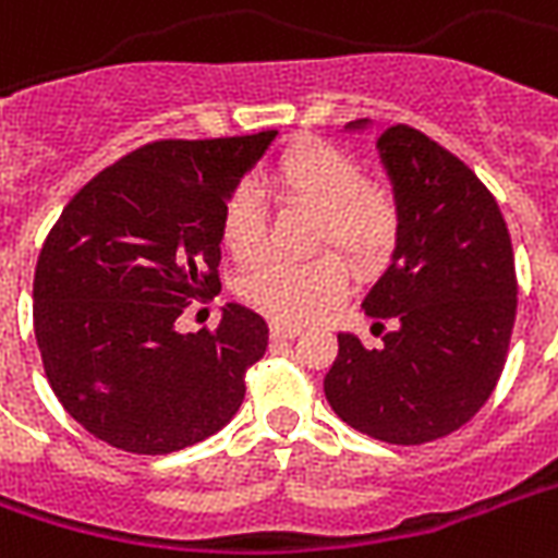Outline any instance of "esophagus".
I'll return each instance as SVG.
<instances>
[{
	"label": "esophagus",
	"mask_w": 558,
	"mask_h": 558,
	"mask_svg": "<svg viewBox=\"0 0 558 558\" xmlns=\"http://www.w3.org/2000/svg\"><path fill=\"white\" fill-rule=\"evenodd\" d=\"M301 333V327L287 325V322H271V336L275 339H292V336Z\"/></svg>",
	"instance_id": "obj_1"
}]
</instances>
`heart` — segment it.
I'll return each instance as SVG.
<instances>
[{
  "mask_svg": "<svg viewBox=\"0 0 558 558\" xmlns=\"http://www.w3.org/2000/svg\"><path fill=\"white\" fill-rule=\"evenodd\" d=\"M263 181L278 202L322 213L318 248H339L354 269H380L398 245L401 210L395 195L368 184L363 163L322 140H301L283 148ZM219 233L236 263L260 260L269 245V210L257 190L236 186L225 198ZM345 289V263L336 254H322L307 263H263L242 280L240 292L245 304L275 322L304 325L336 307Z\"/></svg>",
  "mask_w": 558,
  "mask_h": 558,
  "instance_id": "obj_1",
  "label": "heart"
}]
</instances>
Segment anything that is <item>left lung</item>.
<instances>
[{
  "label": "left lung",
  "instance_id": "1",
  "mask_svg": "<svg viewBox=\"0 0 558 558\" xmlns=\"http://www.w3.org/2000/svg\"><path fill=\"white\" fill-rule=\"evenodd\" d=\"M348 128H365V119ZM401 236L365 295L393 322L380 348L339 333L325 398L354 430L424 445L459 430L495 392L515 325L518 280L504 213L457 155L410 125L383 128Z\"/></svg>",
  "mask_w": 558,
  "mask_h": 558
}]
</instances>
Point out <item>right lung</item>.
Masks as SVG:
<instances>
[{"instance_id": "obj_1", "label": "right lung", "mask_w": 558, "mask_h": 558, "mask_svg": "<svg viewBox=\"0 0 558 558\" xmlns=\"http://www.w3.org/2000/svg\"><path fill=\"white\" fill-rule=\"evenodd\" d=\"M278 131L157 140L81 186L34 269V336L63 410L128 453H172L219 433L266 354L269 325L228 304L216 330L178 333L219 292L225 198Z\"/></svg>"}]
</instances>
